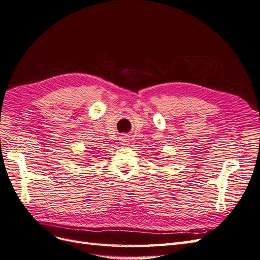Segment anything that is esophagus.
I'll return each instance as SVG.
<instances>
[{
	"mask_svg": "<svg viewBox=\"0 0 260 260\" xmlns=\"http://www.w3.org/2000/svg\"><path fill=\"white\" fill-rule=\"evenodd\" d=\"M129 138L127 137V136H123L122 138H120V142L122 143V144H128L129 143Z\"/></svg>",
	"mask_w": 260,
	"mask_h": 260,
	"instance_id": "1",
	"label": "esophagus"
}]
</instances>
